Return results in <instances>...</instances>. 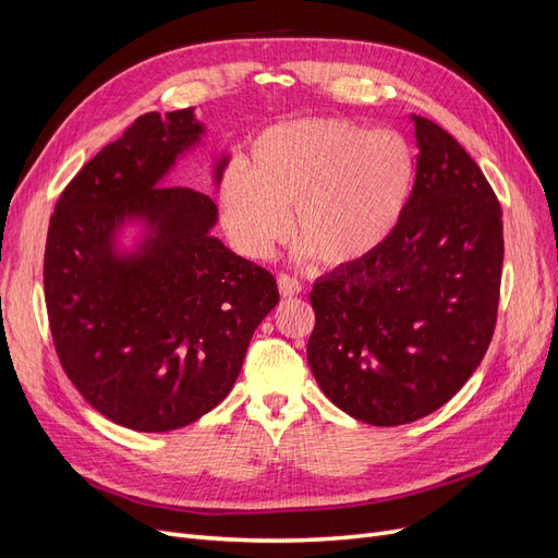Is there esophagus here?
Returning <instances> with one entry per match:
<instances>
[{
	"label": "esophagus",
	"instance_id": "34e87169",
	"mask_svg": "<svg viewBox=\"0 0 558 558\" xmlns=\"http://www.w3.org/2000/svg\"><path fill=\"white\" fill-rule=\"evenodd\" d=\"M277 283H279V293L283 298H293V295H298L302 291V283L295 277H291V275H279Z\"/></svg>",
	"mask_w": 558,
	"mask_h": 558
}]
</instances>
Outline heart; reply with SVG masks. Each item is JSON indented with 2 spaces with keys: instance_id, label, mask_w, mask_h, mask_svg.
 Here are the masks:
<instances>
[{
  "instance_id": "heart-1",
  "label": "heart",
  "mask_w": 558,
  "mask_h": 558,
  "mask_svg": "<svg viewBox=\"0 0 558 558\" xmlns=\"http://www.w3.org/2000/svg\"><path fill=\"white\" fill-rule=\"evenodd\" d=\"M414 160L400 134L344 118H307L265 130L242 172L221 183V214L232 242L265 258L289 234L305 256L347 267L373 253L398 228L412 191Z\"/></svg>"
}]
</instances>
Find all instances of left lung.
<instances>
[{"label":"left lung","mask_w":558,"mask_h":558,"mask_svg":"<svg viewBox=\"0 0 558 558\" xmlns=\"http://www.w3.org/2000/svg\"><path fill=\"white\" fill-rule=\"evenodd\" d=\"M416 177L373 256L316 279L307 361L337 408L369 426L440 410L492 344L502 275V209L447 130L414 116Z\"/></svg>","instance_id":"obj_1"}]
</instances>
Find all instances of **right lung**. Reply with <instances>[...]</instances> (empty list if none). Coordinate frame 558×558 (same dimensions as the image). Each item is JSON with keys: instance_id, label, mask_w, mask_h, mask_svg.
I'll use <instances>...</instances> for the list:
<instances>
[{"instance_id": "add662e5", "label": "right lung", "mask_w": 558, "mask_h": 558, "mask_svg": "<svg viewBox=\"0 0 558 558\" xmlns=\"http://www.w3.org/2000/svg\"><path fill=\"white\" fill-rule=\"evenodd\" d=\"M199 134L193 109L140 116L66 183L48 226L44 293L64 375L99 414L142 433L211 412L279 302L265 267L209 234L214 199L160 183ZM125 215H144L151 234L140 257L116 259Z\"/></svg>"}]
</instances>
